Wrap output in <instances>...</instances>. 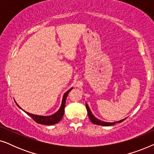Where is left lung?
<instances>
[{"label": "left lung", "mask_w": 154, "mask_h": 154, "mask_svg": "<svg viewBox=\"0 0 154 154\" xmlns=\"http://www.w3.org/2000/svg\"><path fill=\"white\" fill-rule=\"evenodd\" d=\"M86 105V109H87V111H88V117H89V119L91 122L93 124H95V125H103V126H111V125H115L116 123H121V122H123L124 120L125 119H124L123 120H121V121H117V122H113V123H108V122H104V121H100V120H99L95 118V116H94V115L92 114L91 111H90V109L89 108V106H88V105L87 104H85Z\"/></svg>", "instance_id": "1"}]
</instances>
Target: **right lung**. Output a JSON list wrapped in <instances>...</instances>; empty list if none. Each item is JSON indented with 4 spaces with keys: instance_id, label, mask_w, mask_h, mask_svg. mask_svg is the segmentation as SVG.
Listing matches in <instances>:
<instances>
[{
    "instance_id": "add662e5",
    "label": "right lung",
    "mask_w": 154,
    "mask_h": 154,
    "mask_svg": "<svg viewBox=\"0 0 154 154\" xmlns=\"http://www.w3.org/2000/svg\"><path fill=\"white\" fill-rule=\"evenodd\" d=\"M72 89L73 88H71L70 90H69L66 93H64V96H63L62 104H61L60 108L56 113H54V114H52L51 116H43L34 115V114H32V113H29L28 112H26V111H24V112L26 113L29 116L32 118V119L34 120L36 123L39 124H42V125H54V124L56 123H58L59 122L62 120L63 116H64V107H65V104H66V100L67 95H68L69 92H70ZM16 104L18 106H20L17 104V103Z\"/></svg>"
}]
</instances>
